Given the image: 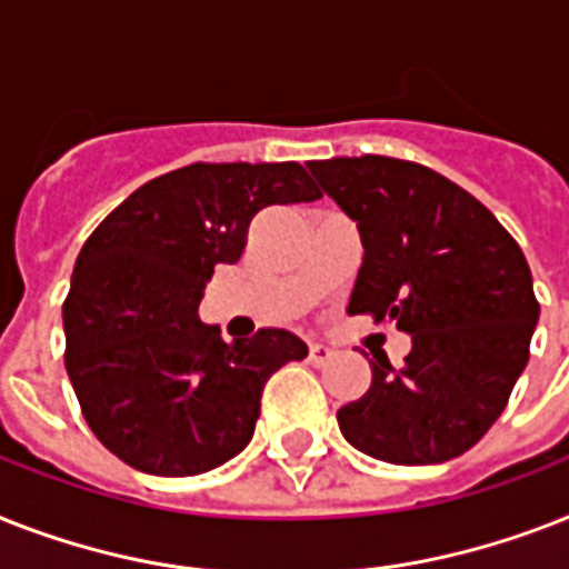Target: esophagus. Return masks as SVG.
I'll list each match as a JSON object with an SVG mask.
<instances>
[{
	"instance_id": "1",
	"label": "esophagus",
	"mask_w": 569,
	"mask_h": 569,
	"mask_svg": "<svg viewBox=\"0 0 569 569\" xmlns=\"http://www.w3.org/2000/svg\"><path fill=\"white\" fill-rule=\"evenodd\" d=\"M332 357H336V350L327 348V345H309V362L316 365V368L327 365Z\"/></svg>"
}]
</instances>
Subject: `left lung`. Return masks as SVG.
Returning a JSON list of instances; mask_svg holds the SVG:
<instances>
[{
    "label": "left lung",
    "instance_id": "8db88e82",
    "mask_svg": "<svg viewBox=\"0 0 569 569\" xmlns=\"http://www.w3.org/2000/svg\"><path fill=\"white\" fill-rule=\"evenodd\" d=\"M307 166L362 237L348 312L412 336L400 368L373 353L371 389L336 415L341 436L391 465L456 459L493 427L529 362L540 303L520 244L459 183L412 160Z\"/></svg>",
    "mask_w": 569,
    "mask_h": 569
}]
</instances>
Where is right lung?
Segmentation results:
<instances>
[{
  "label": "right lung",
  "instance_id": "right-lung-1",
  "mask_svg": "<svg viewBox=\"0 0 569 569\" xmlns=\"http://www.w3.org/2000/svg\"><path fill=\"white\" fill-rule=\"evenodd\" d=\"M316 198L295 160L189 163L92 230L63 300V359L84 420L124 465L196 477L248 447L266 382L307 345L277 327L228 345L198 303L212 271L242 257L257 212Z\"/></svg>",
  "mask_w": 569,
  "mask_h": 569
}]
</instances>
